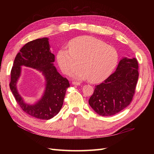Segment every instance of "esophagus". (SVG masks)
Masks as SVG:
<instances>
[{
  "mask_svg": "<svg viewBox=\"0 0 154 154\" xmlns=\"http://www.w3.org/2000/svg\"><path fill=\"white\" fill-rule=\"evenodd\" d=\"M72 83L73 85H80L81 83H80V82H77V81H73L72 82Z\"/></svg>",
  "mask_w": 154,
  "mask_h": 154,
  "instance_id": "obj_1",
  "label": "esophagus"
}]
</instances>
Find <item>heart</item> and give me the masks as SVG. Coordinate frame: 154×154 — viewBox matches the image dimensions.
I'll return each instance as SVG.
<instances>
[{
  "instance_id": "obj_1",
  "label": "heart",
  "mask_w": 154,
  "mask_h": 154,
  "mask_svg": "<svg viewBox=\"0 0 154 154\" xmlns=\"http://www.w3.org/2000/svg\"><path fill=\"white\" fill-rule=\"evenodd\" d=\"M67 48L68 49L59 50L57 62L66 74L73 72L80 63L82 67L74 74L78 78H88L92 82H100L109 75L118 63L116 49L94 37H77L69 42Z\"/></svg>"
}]
</instances>
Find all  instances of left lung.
Listing matches in <instances>:
<instances>
[{
	"mask_svg": "<svg viewBox=\"0 0 154 154\" xmlns=\"http://www.w3.org/2000/svg\"><path fill=\"white\" fill-rule=\"evenodd\" d=\"M136 58H123L116 71L103 83L95 86L88 103L97 114L110 116L119 112L131 103L138 80Z\"/></svg>",
	"mask_w": 154,
	"mask_h": 154,
	"instance_id": "1",
	"label": "left lung"
}]
</instances>
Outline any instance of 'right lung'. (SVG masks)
<instances>
[{
	"label": "right lung",
	"mask_w": 154,
	"mask_h": 154,
	"mask_svg": "<svg viewBox=\"0 0 154 154\" xmlns=\"http://www.w3.org/2000/svg\"><path fill=\"white\" fill-rule=\"evenodd\" d=\"M48 38H38L27 42L15 58L11 71L10 89L22 110L38 119H50L57 115L63 105L67 88L70 85L67 78L62 76L53 66L54 55L49 51ZM36 68L44 74L46 87L42 99L34 106L23 103L16 89V84L21 72L20 66Z\"/></svg>",
	"instance_id": "1"
}]
</instances>
